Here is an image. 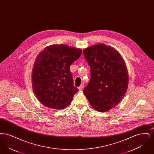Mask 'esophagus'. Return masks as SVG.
Returning <instances> with one entry per match:
<instances>
[{"instance_id":"34e87169","label":"esophagus","mask_w":154,"mask_h":154,"mask_svg":"<svg viewBox=\"0 0 154 154\" xmlns=\"http://www.w3.org/2000/svg\"><path fill=\"white\" fill-rule=\"evenodd\" d=\"M84 84H82L79 87V91H82L84 89Z\"/></svg>"}]
</instances>
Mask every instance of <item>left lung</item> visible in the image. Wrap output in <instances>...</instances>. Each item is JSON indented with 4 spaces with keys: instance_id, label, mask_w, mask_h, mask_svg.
I'll use <instances>...</instances> for the list:
<instances>
[{
    "instance_id": "8db88e82",
    "label": "left lung",
    "mask_w": 154,
    "mask_h": 154,
    "mask_svg": "<svg viewBox=\"0 0 154 154\" xmlns=\"http://www.w3.org/2000/svg\"><path fill=\"white\" fill-rule=\"evenodd\" d=\"M83 52L91 69L84 94L95 110L106 112L118 104L127 91L129 75L124 59L115 48L103 43L89 46Z\"/></svg>"
}]
</instances>
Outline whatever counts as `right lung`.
Here are the masks:
<instances>
[{"label": "right lung", "instance_id": "add662e5", "mask_svg": "<svg viewBox=\"0 0 154 154\" xmlns=\"http://www.w3.org/2000/svg\"><path fill=\"white\" fill-rule=\"evenodd\" d=\"M82 50L65 44H52L39 52L32 72L34 94L44 106L62 110L79 89L74 87L70 67Z\"/></svg>", "mask_w": 154, "mask_h": 154}]
</instances>
